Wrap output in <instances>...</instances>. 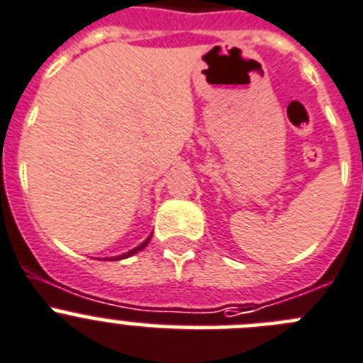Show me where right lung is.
I'll list each match as a JSON object with an SVG mask.
<instances>
[{"mask_svg": "<svg viewBox=\"0 0 363 363\" xmlns=\"http://www.w3.org/2000/svg\"><path fill=\"white\" fill-rule=\"evenodd\" d=\"M150 238H152V235L148 236V238L145 240L143 243H140V245H138V247H134V249H132V250H128V252H125V254H120V256H113V258H105V259H109V262H118V259L130 258V256H134V254H138V252H140V250H143L145 247L148 245V242H150Z\"/></svg>", "mask_w": 363, "mask_h": 363, "instance_id": "right-lung-1", "label": "right lung"}]
</instances>
